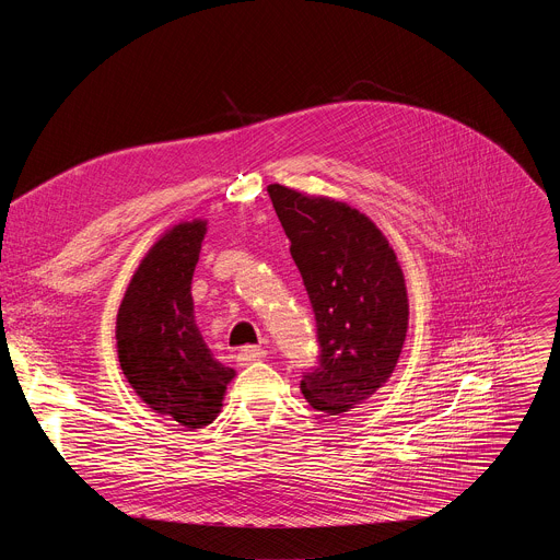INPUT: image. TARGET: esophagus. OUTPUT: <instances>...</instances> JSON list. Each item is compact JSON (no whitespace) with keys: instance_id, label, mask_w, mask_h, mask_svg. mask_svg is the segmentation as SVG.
<instances>
[{"instance_id":"1","label":"esophagus","mask_w":560,"mask_h":560,"mask_svg":"<svg viewBox=\"0 0 560 560\" xmlns=\"http://www.w3.org/2000/svg\"><path fill=\"white\" fill-rule=\"evenodd\" d=\"M266 357V350L264 348H257V346H246L236 352V361L238 365H253L255 361H261Z\"/></svg>"}]
</instances>
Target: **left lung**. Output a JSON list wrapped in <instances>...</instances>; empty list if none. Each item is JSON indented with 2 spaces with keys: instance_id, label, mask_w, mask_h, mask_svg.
Listing matches in <instances>:
<instances>
[{
  "instance_id": "obj_1",
  "label": "left lung",
  "mask_w": 560,
  "mask_h": 560,
  "mask_svg": "<svg viewBox=\"0 0 560 560\" xmlns=\"http://www.w3.org/2000/svg\"><path fill=\"white\" fill-rule=\"evenodd\" d=\"M318 330V368L301 381L305 401L330 417L365 404L392 376L408 335L401 264L376 223L330 197L270 184Z\"/></svg>"
}]
</instances>
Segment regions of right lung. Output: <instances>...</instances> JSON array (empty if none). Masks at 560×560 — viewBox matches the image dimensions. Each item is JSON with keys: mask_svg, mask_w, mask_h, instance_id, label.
<instances>
[{"mask_svg": "<svg viewBox=\"0 0 560 560\" xmlns=\"http://www.w3.org/2000/svg\"><path fill=\"white\" fill-rule=\"evenodd\" d=\"M208 221H182L156 238L117 312V357L135 394L188 430L210 425L234 370L206 346L192 303V275Z\"/></svg>", "mask_w": 560, "mask_h": 560, "instance_id": "1", "label": "right lung"}]
</instances>
